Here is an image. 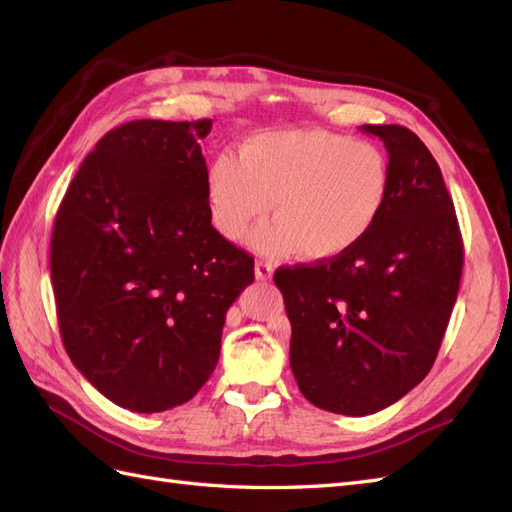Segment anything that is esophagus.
I'll return each instance as SVG.
<instances>
[{
	"instance_id": "34e87169",
	"label": "esophagus",
	"mask_w": 512,
	"mask_h": 512,
	"mask_svg": "<svg viewBox=\"0 0 512 512\" xmlns=\"http://www.w3.org/2000/svg\"><path fill=\"white\" fill-rule=\"evenodd\" d=\"M271 277H273V265H269V262H256V280L269 282Z\"/></svg>"
}]
</instances>
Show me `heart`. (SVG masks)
I'll return each mask as SVG.
<instances>
[{
    "label": "heart",
    "instance_id": "obj_1",
    "mask_svg": "<svg viewBox=\"0 0 512 512\" xmlns=\"http://www.w3.org/2000/svg\"><path fill=\"white\" fill-rule=\"evenodd\" d=\"M207 196L222 237L239 241L273 203L277 220L254 232V250L331 262L378 224L391 196V164L378 145L339 132L265 130L245 138L239 158L220 153L211 162Z\"/></svg>",
    "mask_w": 512,
    "mask_h": 512
}]
</instances>
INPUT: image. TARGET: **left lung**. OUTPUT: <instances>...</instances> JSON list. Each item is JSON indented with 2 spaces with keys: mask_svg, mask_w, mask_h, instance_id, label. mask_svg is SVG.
Returning a JSON list of instances; mask_svg holds the SVG:
<instances>
[{
  "mask_svg": "<svg viewBox=\"0 0 512 512\" xmlns=\"http://www.w3.org/2000/svg\"><path fill=\"white\" fill-rule=\"evenodd\" d=\"M361 130L380 138L391 164L378 224L342 258L273 275L299 391L346 416L395 404L429 374L463 269L453 198L425 143L404 126Z\"/></svg>",
  "mask_w": 512,
  "mask_h": 512,
  "instance_id": "left-lung-1",
  "label": "left lung"
}]
</instances>
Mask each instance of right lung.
I'll use <instances>...</instances> for the list:
<instances>
[{
    "mask_svg": "<svg viewBox=\"0 0 512 512\" xmlns=\"http://www.w3.org/2000/svg\"><path fill=\"white\" fill-rule=\"evenodd\" d=\"M211 119L130 121L83 160L55 218L51 280L74 367L113 404L164 412L220 359L254 258L211 226Z\"/></svg>",
    "mask_w": 512,
    "mask_h": 512,
    "instance_id": "obj_1",
    "label": "right lung"
}]
</instances>
